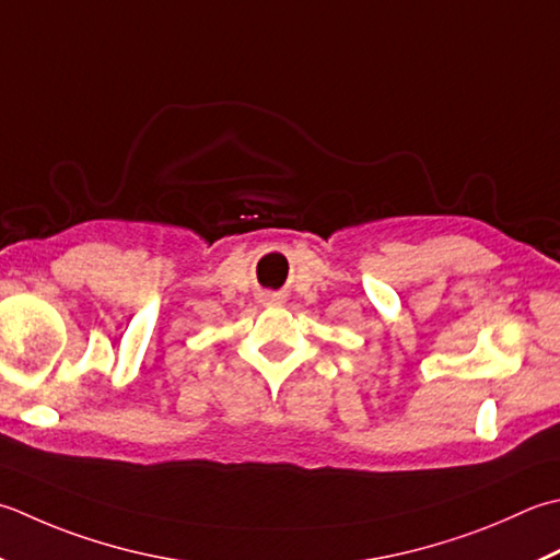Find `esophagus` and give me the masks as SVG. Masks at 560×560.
I'll use <instances>...</instances> for the list:
<instances>
[{"mask_svg":"<svg viewBox=\"0 0 560 560\" xmlns=\"http://www.w3.org/2000/svg\"><path fill=\"white\" fill-rule=\"evenodd\" d=\"M265 301H267L269 305H277V303H281V299H279V293H267V295H265Z\"/></svg>","mask_w":560,"mask_h":560,"instance_id":"esophagus-1","label":"esophagus"}]
</instances>
